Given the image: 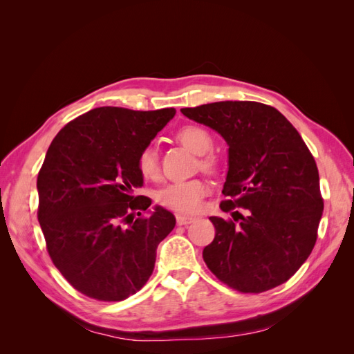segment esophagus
<instances>
[{"label": "esophagus", "instance_id": "esophagus-1", "mask_svg": "<svg viewBox=\"0 0 354 354\" xmlns=\"http://www.w3.org/2000/svg\"><path fill=\"white\" fill-rule=\"evenodd\" d=\"M176 218H177V224H178V226H187V224H190V223H194V221H195V217L181 216V214H177Z\"/></svg>", "mask_w": 354, "mask_h": 354}]
</instances>
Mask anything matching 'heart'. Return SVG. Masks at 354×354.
<instances>
[{
    "mask_svg": "<svg viewBox=\"0 0 354 354\" xmlns=\"http://www.w3.org/2000/svg\"><path fill=\"white\" fill-rule=\"evenodd\" d=\"M178 140L196 155H205L212 149V137L205 128L198 125L183 127L177 134ZM203 167H211L209 158L202 160ZM137 168L145 178H153L158 174V155L152 146L145 147L138 153ZM208 194V186L202 180L177 181L159 192L158 199L164 207L180 212H195L201 208L203 196Z\"/></svg>",
    "mask_w": 354,
    "mask_h": 354,
    "instance_id": "b5f03b06",
    "label": "heart"
}]
</instances>
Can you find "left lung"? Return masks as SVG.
<instances>
[{"instance_id":"8db88e82","label":"left lung","mask_w":354,"mask_h":354,"mask_svg":"<svg viewBox=\"0 0 354 354\" xmlns=\"http://www.w3.org/2000/svg\"><path fill=\"white\" fill-rule=\"evenodd\" d=\"M181 113L229 146L227 199L220 208L235 211L229 221L209 217L216 238L203 248V261L241 292L286 282L312 252L324 211L319 171L301 136L279 111L257 102H216Z\"/></svg>"}]
</instances>
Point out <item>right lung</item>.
Wrapping results in <instances>:
<instances>
[{
  "label": "right lung",
  "instance_id": "add662e5",
  "mask_svg": "<svg viewBox=\"0 0 354 354\" xmlns=\"http://www.w3.org/2000/svg\"><path fill=\"white\" fill-rule=\"evenodd\" d=\"M174 115L103 106L51 142L37 180L38 221L53 263L84 295L121 301L151 277L176 218L159 205L140 217L152 201L134 196L143 186L137 158Z\"/></svg>",
  "mask_w": 354,
  "mask_h": 354
}]
</instances>
